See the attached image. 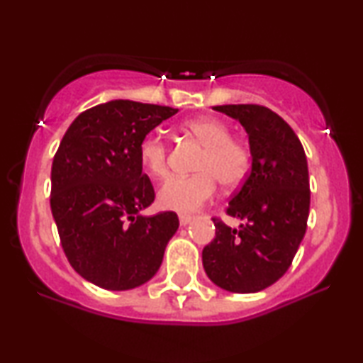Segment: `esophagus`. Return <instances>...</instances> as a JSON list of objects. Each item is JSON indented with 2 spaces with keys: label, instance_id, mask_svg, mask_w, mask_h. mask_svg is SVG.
Segmentation results:
<instances>
[{
  "label": "esophagus",
  "instance_id": "1",
  "mask_svg": "<svg viewBox=\"0 0 363 363\" xmlns=\"http://www.w3.org/2000/svg\"><path fill=\"white\" fill-rule=\"evenodd\" d=\"M178 220H180L182 226H186V225H190V223H191L193 216L191 215H180V216H178Z\"/></svg>",
  "mask_w": 363,
  "mask_h": 363
}]
</instances>
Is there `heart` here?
<instances>
[{"instance_id": "obj_1", "label": "heart", "mask_w": 363, "mask_h": 363, "mask_svg": "<svg viewBox=\"0 0 363 363\" xmlns=\"http://www.w3.org/2000/svg\"><path fill=\"white\" fill-rule=\"evenodd\" d=\"M185 130L196 138L203 148L195 175L170 177L158 190V203L167 210L191 213L215 195L218 182L231 188L245 180L250 168V148L231 137V128L215 117H196L185 122ZM138 155L152 177L162 178L168 172V147L162 137L150 133L140 142Z\"/></svg>"}]
</instances>
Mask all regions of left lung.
Returning <instances> with one entry per match:
<instances>
[{"label":"left lung","mask_w":363,"mask_h":363,"mask_svg":"<svg viewBox=\"0 0 363 363\" xmlns=\"http://www.w3.org/2000/svg\"><path fill=\"white\" fill-rule=\"evenodd\" d=\"M245 127L251 172L226 213L245 221L238 230L213 218L216 236L203 250V267L221 289L250 294L289 269L309 218L311 190L302 143L284 118L256 104L213 107Z\"/></svg>","instance_id":"8db88e82"}]
</instances>
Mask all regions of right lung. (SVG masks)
Returning <instances> with one entry per match:
<instances>
[{
  "label": "right lung",
  "instance_id": "add662e5",
  "mask_svg": "<svg viewBox=\"0 0 363 363\" xmlns=\"http://www.w3.org/2000/svg\"><path fill=\"white\" fill-rule=\"evenodd\" d=\"M178 108L111 101L79 113L51 168V211L74 271L102 289L150 281L178 230V216H142L155 200L142 173L140 142Z\"/></svg>",
  "mask_w": 363,
  "mask_h": 363
}]
</instances>
